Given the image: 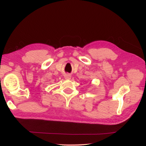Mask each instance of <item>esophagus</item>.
Segmentation results:
<instances>
[{
  "label": "esophagus",
  "instance_id": "1",
  "mask_svg": "<svg viewBox=\"0 0 146 146\" xmlns=\"http://www.w3.org/2000/svg\"><path fill=\"white\" fill-rule=\"evenodd\" d=\"M64 77H65V78L66 79H70V78H71V75H70V74H66V75H65V76H64Z\"/></svg>",
  "mask_w": 146,
  "mask_h": 146
}]
</instances>
